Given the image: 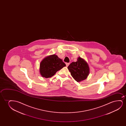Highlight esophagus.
Here are the masks:
<instances>
[{"mask_svg": "<svg viewBox=\"0 0 126 126\" xmlns=\"http://www.w3.org/2000/svg\"><path fill=\"white\" fill-rule=\"evenodd\" d=\"M70 63H66V67H68V66L69 65Z\"/></svg>", "mask_w": 126, "mask_h": 126, "instance_id": "34e87169", "label": "esophagus"}]
</instances>
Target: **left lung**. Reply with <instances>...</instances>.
Instances as JSON below:
<instances>
[{
	"instance_id": "1",
	"label": "left lung",
	"mask_w": 126,
	"mask_h": 126,
	"mask_svg": "<svg viewBox=\"0 0 126 126\" xmlns=\"http://www.w3.org/2000/svg\"><path fill=\"white\" fill-rule=\"evenodd\" d=\"M67 69L73 78L78 82L86 79L90 74V67L87 62L80 57L78 58L76 62H72Z\"/></svg>"
}]
</instances>
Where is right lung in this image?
<instances>
[{
	"label": "right lung",
	"instance_id": "1",
	"mask_svg": "<svg viewBox=\"0 0 126 126\" xmlns=\"http://www.w3.org/2000/svg\"><path fill=\"white\" fill-rule=\"evenodd\" d=\"M65 66V64L57 55H48L43 59L40 63V74L43 78H50Z\"/></svg>",
	"mask_w": 126,
	"mask_h": 126
}]
</instances>
